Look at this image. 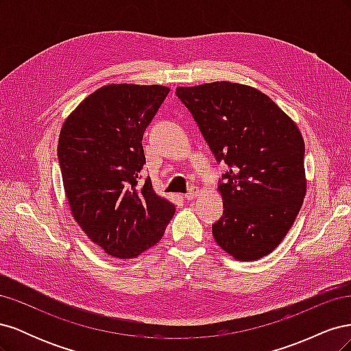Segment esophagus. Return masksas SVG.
<instances>
[{
    "mask_svg": "<svg viewBox=\"0 0 351 351\" xmlns=\"http://www.w3.org/2000/svg\"><path fill=\"white\" fill-rule=\"evenodd\" d=\"M199 196V189L197 187H192V189H190L189 190V192L186 193V199L187 200H192V199H195V197H197Z\"/></svg>",
    "mask_w": 351,
    "mask_h": 351,
    "instance_id": "34e87169",
    "label": "esophagus"
}]
</instances>
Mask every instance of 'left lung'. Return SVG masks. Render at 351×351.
I'll return each mask as SVG.
<instances>
[{
  "label": "left lung",
  "mask_w": 351,
  "mask_h": 351,
  "mask_svg": "<svg viewBox=\"0 0 351 351\" xmlns=\"http://www.w3.org/2000/svg\"><path fill=\"white\" fill-rule=\"evenodd\" d=\"M218 161L224 215L212 226L218 246L237 261L267 256L287 236L306 195L304 141L268 95L247 84L212 82L178 86Z\"/></svg>",
  "instance_id": "obj_1"
}]
</instances>
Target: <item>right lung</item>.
<instances>
[{
    "mask_svg": "<svg viewBox=\"0 0 351 351\" xmlns=\"http://www.w3.org/2000/svg\"><path fill=\"white\" fill-rule=\"evenodd\" d=\"M168 92L162 84H105L62 123L58 161L71 215L110 256H141L176 212L151 178L137 184L146 161L142 137Z\"/></svg>",
    "mask_w": 351,
    "mask_h": 351,
    "instance_id": "obj_1",
    "label": "right lung"
}]
</instances>
